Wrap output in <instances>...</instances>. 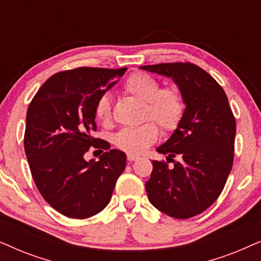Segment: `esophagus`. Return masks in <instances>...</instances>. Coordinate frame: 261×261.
I'll return each instance as SVG.
<instances>
[{
    "label": "esophagus",
    "instance_id": "34e87169",
    "mask_svg": "<svg viewBox=\"0 0 261 261\" xmlns=\"http://www.w3.org/2000/svg\"><path fill=\"white\" fill-rule=\"evenodd\" d=\"M127 159H128V162H135V160H138L139 159V156L138 155H134V154H128L127 155Z\"/></svg>",
    "mask_w": 261,
    "mask_h": 261
}]
</instances>
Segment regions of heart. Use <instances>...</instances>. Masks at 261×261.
I'll return each mask as SVG.
<instances>
[{
    "mask_svg": "<svg viewBox=\"0 0 261 261\" xmlns=\"http://www.w3.org/2000/svg\"><path fill=\"white\" fill-rule=\"evenodd\" d=\"M124 90L145 103L144 116L152 120L164 132H172L178 127L184 115V102L177 89H160V84L148 74L133 73L124 83ZM95 115L99 122L107 123L112 117V98L103 95L95 107ZM158 127L147 122L140 127L124 128L115 137L119 148L130 154H140L158 139Z\"/></svg>",
    "mask_w": 261,
    "mask_h": 261,
    "instance_id": "heart-1",
    "label": "heart"
}]
</instances>
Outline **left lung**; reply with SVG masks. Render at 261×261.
<instances>
[{"mask_svg": "<svg viewBox=\"0 0 261 261\" xmlns=\"http://www.w3.org/2000/svg\"><path fill=\"white\" fill-rule=\"evenodd\" d=\"M141 70L171 78L185 105L172 135L156 148L166 163L153 160L145 187L148 199L174 219H189L216 201L233 166L237 124L226 92L201 67L191 63H164ZM178 156V162L172 159Z\"/></svg>", "mask_w": 261, "mask_h": 261, "instance_id": "obj_1", "label": "left lung"}]
</instances>
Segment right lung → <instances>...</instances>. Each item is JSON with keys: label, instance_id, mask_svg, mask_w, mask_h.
I'll return each mask as SVG.
<instances>
[{"label": "right lung", "instance_id": "add662e5", "mask_svg": "<svg viewBox=\"0 0 261 261\" xmlns=\"http://www.w3.org/2000/svg\"><path fill=\"white\" fill-rule=\"evenodd\" d=\"M126 67H80L53 74L39 89L27 110L24 152L34 183L52 208L71 219H87L108 205L126 153L110 149L85 161L91 145L110 148L96 130L95 107Z\"/></svg>", "mask_w": 261, "mask_h": 261}]
</instances>
